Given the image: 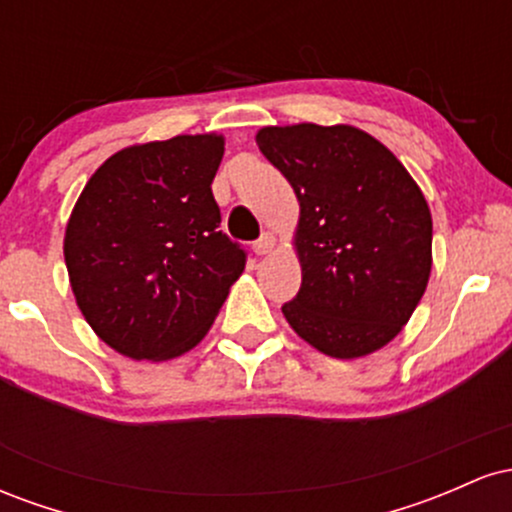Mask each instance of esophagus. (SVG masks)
<instances>
[{"label":"esophagus","instance_id":"obj_1","mask_svg":"<svg viewBox=\"0 0 512 512\" xmlns=\"http://www.w3.org/2000/svg\"><path fill=\"white\" fill-rule=\"evenodd\" d=\"M274 245H276V238L272 236V233H264V236L257 240L255 245H252V252H255L257 257H262V255H269V252L274 250Z\"/></svg>","mask_w":512,"mask_h":512}]
</instances>
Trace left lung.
I'll return each mask as SVG.
<instances>
[{
    "label": "left lung",
    "mask_w": 512,
    "mask_h": 512,
    "mask_svg": "<svg viewBox=\"0 0 512 512\" xmlns=\"http://www.w3.org/2000/svg\"><path fill=\"white\" fill-rule=\"evenodd\" d=\"M257 146L301 204V291L284 313L332 358H361L402 332L431 276L433 221L399 158L351 125L262 127Z\"/></svg>",
    "instance_id": "8db88e82"
}]
</instances>
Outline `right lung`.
<instances>
[{"label":"right lung","instance_id":"1","mask_svg":"<svg viewBox=\"0 0 512 512\" xmlns=\"http://www.w3.org/2000/svg\"><path fill=\"white\" fill-rule=\"evenodd\" d=\"M221 134L134 144L103 163L76 199L64 262L91 330L134 361H170L214 325L245 250L219 231L211 182Z\"/></svg>","mask_w":512,"mask_h":512}]
</instances>
